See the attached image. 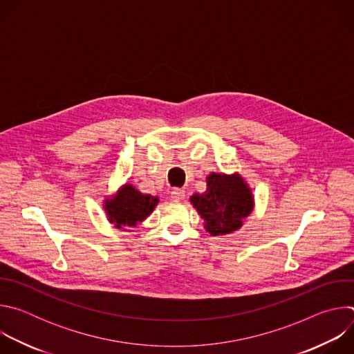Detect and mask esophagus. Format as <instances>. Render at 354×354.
Returning a JSON list of instances; mask_svg holds the SVG:
<instances>
[{"label": "esophagus", "instance_id": "obj_1", "mask_svg": "<svg viewBox=\"0 0 354 354\" xmlns=\"http://www.w3.org/2000/svg\"><path fill=\"white\" fill-rule=\"evenodd\" d=\"M171 197L175 200V201H180L185 198V190L180 189V187H174L172 192H171Z\"/></svg>", "mask_w": 354, "mask_h": 354}]
</instances>
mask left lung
Here are the masks:
<instances>
[{
    "instance_id": "obj_1",
    "label": "left lung",
    "mask_w": 354,
    "mask_h": 354,
    "mask_svg": "<svg viewBox=\"0 0 354 354\" xmlns=\"http://www.w3.org/2000/svg\"><path fill=\"white\" fill-rule=\"evenodd\" d=\"M190 201L213 236L238 230L254 207L250 190L239 175L212 174L207 178V190L193 194Z\"/></svg>"
}]
</instances>
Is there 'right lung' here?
Returning <instances> with one entry per match:
<instances>
[{
	"instance_id": "1",
	"label": "right lung",
	"mask_w": 354,
	"mask_h": 354,
	"mask_svg": "<svg viewBox=\"0 0 354 354\" xmlns=\"http://www.w3.org/2000/svg\"><path fill=\"white\" fill-rule=\"evenodd\" d=\"M158 201V197L141 194L133 186L126 185L115 198L108 201L106 212L118 228L134 227L154 210Z\"/></svg>"
}]
</instances>
